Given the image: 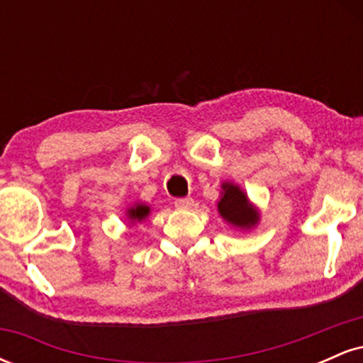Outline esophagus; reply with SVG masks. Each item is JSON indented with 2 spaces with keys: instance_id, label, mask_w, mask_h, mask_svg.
<instances>
[{
  "instance_id": "34e87169",
  "label": "esophagus",
  "mask_w": 363,
  "mask_h": 363,
  "mask_svg": "<svg viewBox=\"0 0 363 363\" xmlns=\"http://www.w3.org/2000/svg\"><path fill=\"white\" fill-rule=\"evenodd\" d=\"M174 205H176L177 210H191L194 206V201L191 198H179L174 201Z\"/></svg>"
}]
</instances>
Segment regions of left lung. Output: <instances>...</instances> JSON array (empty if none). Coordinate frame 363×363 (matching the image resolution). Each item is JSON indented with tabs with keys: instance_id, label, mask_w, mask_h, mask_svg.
<instances>
[{
	"instance_id": "obj_1",
	"label": "left lung",
	"mask_w": 363,
	"mask_h": 363,
	"mask_svg": "<svg viewBox=\"0 0 363 363\" xmlns=\"http://www.w3.org/2000/svg\"><path fill=\"white\" fill-rule=\"evenodd\" d=\"M216 210L228 225L239 230H251L261 220V211L235 182H222Z\"/></svg>"
}]
</instances>
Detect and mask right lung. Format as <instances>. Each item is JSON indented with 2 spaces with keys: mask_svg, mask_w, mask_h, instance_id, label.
<instances>
[{
  "mask_svg": "<svg viewBox=\"0 0 363 363\" xmlns=\"http://www.w3.org/2000/svg\"><path fill=\"white\" fill-rule=\"evenodd\" d=\"M150 213H152V208H150V205H147V203H141V201L133 203L131 206L126 208L128 225L129 227H133V225L145 222V220L150 216Z\"/></svg>",
  "mask_w": 363,
  "mask_h": 363,
  "instance_id": "obj_1",
  "label": "right lung"
}]
</instances>
